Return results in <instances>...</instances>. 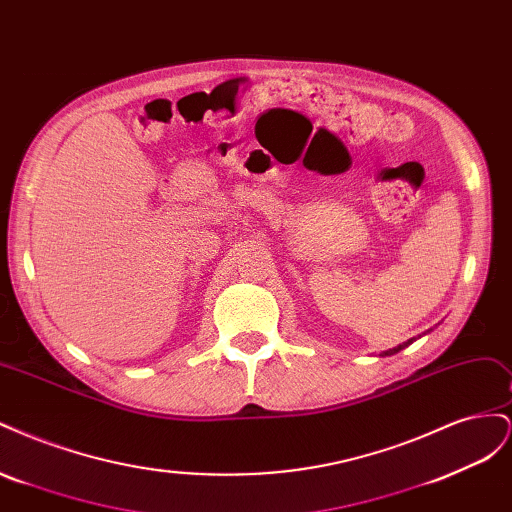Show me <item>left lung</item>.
<instances>
[{
  "label": "left lung",
  "mask_w": 512,
  "mask_h": 512,
  "mask_svg": "<svg viewBox=\"0 0 512 512\" xmlns=\"http://www.w3.org/2000/svg\"><path fill=\"white\" fill-rule=\"evenodd\" d=\"M408 344H412V342H406V344H399L397 348H391V350H386V352H382V356H391V354H395V352H399V350H404Z\"/></svg>",
  "instance_id": "8db88e82"
}]
</instances>
